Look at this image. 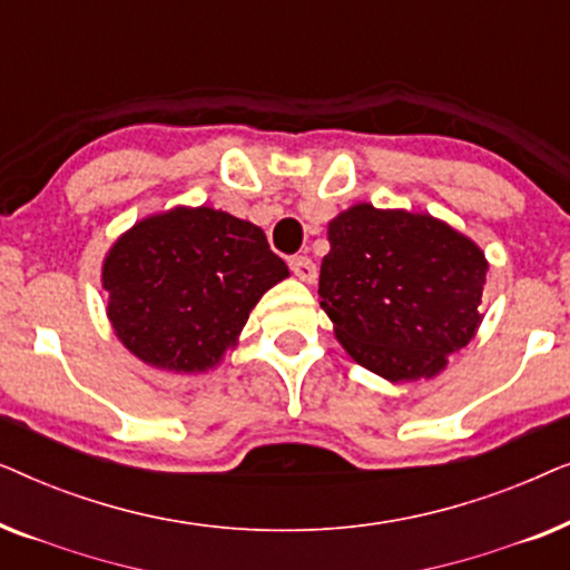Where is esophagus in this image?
I'll list each match as a JSON object with an SVG mask.
<instances>
[{"mask_svg":"<svg viewBox=\"0 0 570 570\" xmlns=\"http://www.w3.org/2000/svg\"><path fill=\"white\" fill-rule=\"evenodd\" d=\"M293 275L301 279V283H314L316 279V264L308 259V256H293L291 259Z\"/></svg>","mask_w":570,"mask_h":570,"instance_id":"34e87169","label":"esophagus"}]
</instances>
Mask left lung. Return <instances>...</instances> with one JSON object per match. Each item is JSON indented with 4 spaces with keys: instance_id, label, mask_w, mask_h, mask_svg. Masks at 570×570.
Here are the masks:
<instances>
[{
    "instance_id": "1",
    "label": "left lung",
    "mask_w": 570,
    "mask_h": 570,
    "mask_svg": "<svg viewBox=\"0 0 570 570\" xmlns=\"http://www.w3.org/2000/svg\"><path fill=\"white\" fill-rule=\"evenodd\" d=\"M326 238L318 298L363 368L392 384L433 379L478 334L488 259L449 223L357 202Z\"/></svg>"
}]
</instances>
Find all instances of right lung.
I'll use <instances>...</instances> for the list:
<instances>
[{"label":"right lung","mask_w":570,"mask_h":570,"mask_svg":"<svg viewBox=\"0 0 570 570\" xmlns=\"http://www.w3.org/2000/svg\"><path fill=\"white\" fill-rule=\"evenodd\" d=\"M285 277L287 264L259 225L207 205L142 217L114 240L100 269L116 337L170 373L220 365L252 308Z\"/></svg>","instance_id":"right-lung-1"}]
</instances>
